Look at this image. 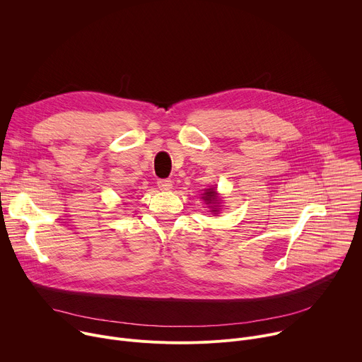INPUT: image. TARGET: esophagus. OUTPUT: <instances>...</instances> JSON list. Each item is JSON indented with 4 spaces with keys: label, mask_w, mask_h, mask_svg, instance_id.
<instances>
[{
    "label": "esophagus",
    "mask_w": 362,
    "mask_h": 362,
    "mask_svg": "<svg viewBox=\"0 0 362 362\" xmlns=\"http://www.w3.org/2000/svg\"><path fill=\"white\" fill-rule=\"evenodd\" d=\"M157 186L161 190H170L173 187V182L170 179H160V180H157Z\"/></svg>",
    "instance_id": "1"
}]
</instances>
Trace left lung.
Returning a JSON list of instances; mask_svg holds the SVG:
<instances>
[{
	"label": "left lung",
	"mask_w": 362,
	"mask_h": 362,
	"mask_svg": "<svg viewBox=\"0 0 362 362\" xmlns=\"http://www.w3.org/2000/svg\"><path fill=\"white\" fill-rule=\"evenodd\" d=\"M204 199L206 201V202H215L216 201V190L215 189H208V192L205 193V196H204ZM215 212V211H214Z\"/></svg>",
	"instance_id": "8db88e82"
}]
</instances>
